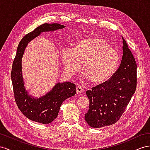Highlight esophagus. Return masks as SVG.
I'll use <instances>...</instances> for the list:
<instances>
[{
  "instance_id": "obj_1",
  "label": "esophagus",
  "mask_w": 150,
  "mask_h": 150,
  "mask_svg": "<svg viewBox=\"0 0 150 150\" xmlns=\"http://www.w3.org/2000/svg\"><path fill=\"white\" fill-rule=\"evenodd\" d=\"M76 91L77 93H81L83 92V88L80 86H77L76 87Z\"/></svg>"
}]
</instances>
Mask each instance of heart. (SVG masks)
Masks as SVG:
<instances>
[{
	"label": "heart",
	"mask_w": 150,
	"mask_h": 150,
	"mask_svg": "<svg viewBox=\"0 0 150 150\" xmlns=\"http://www.w3.org/2000/svg\"><path fill=\"white\" fill-rule=\"evenodd\" d=\"M61 59L66 74L73 76L83 64V76L95 85L103 83L111 78L119 62L117 52L103 38L92 37L76 42L74 50L65 48Z\"/></svg>",
	"instance_id": "obj_1"
}]
</instances>
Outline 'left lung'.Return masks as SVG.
<instances>
[{
	"instance_id": "left-lung-1",
	"label": "left lung",
	"mask_w": 150,
	"mask_h": 150,
	"mask_svg": "<svg viewBox=\"0 0 150 150\" xmlns=\"http://www.w3.org/2000/svg\"><path fill=\"white\" fill-rule=\"evenodd\" d=\"M122 39V57L117 70L111 79L87 91L89 109L85 114L88 125L94 128L116 122L135 92L137 65L126 41Z\"/></svg>"
}]
</instances>
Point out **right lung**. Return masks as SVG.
<instances>
[{"label": "right lung", "mask_w": 150, "mask_h": 150, "mask_svg": "<svg viewBox=\"0 0 150 150\" xmlns=\"http://www.w3.org/2000/svg\"><path fill=\"white\" fill-rule=\"evenodd\" d=\"M64 28L65 25L58 23L42 24L27 34L18 46L11 71L15 100L21 112L33 121L41 124L51 123L57 117L63 102L76 93L75 85L65 82L57 83L44 96L33 97L25 87L23 76L22 58L29 42L43 32H52Z\"/></svg>", "instance_id": "obj_1"}]
</instances>
